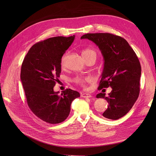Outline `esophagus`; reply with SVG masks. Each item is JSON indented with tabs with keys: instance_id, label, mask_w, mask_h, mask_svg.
<instances>
[{
	"instance_id": "34e87169",
	"label": "esophagus",
	"mask_w": 156,
	"mask_h": 156,
	"mask_svg": "<svg viewBox=\"0 0 156 156\" xmlns=\"http://www.w3.org/2000/svg\"><path fill=\"white\" fill-rule=\"evenodd\" d=\"M81 97H83V98H90V97H92V95L90 94H89L83 93V94H81Z\"/></svg>"
}]
</instances>
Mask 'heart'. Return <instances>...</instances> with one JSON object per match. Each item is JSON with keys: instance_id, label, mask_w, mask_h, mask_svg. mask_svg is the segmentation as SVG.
I'll return each instance as SVG.
<instances>
[{"instance_id": "heart-1", "label": "heart", "mask_w": 156, "mask_h": 156, "mask_svg": "<svg viewBox=\"0 0 156 156\" xmlns=\"http://www.w3.org/2000/svg\"><path fill=\"white\" fill-rule=\"evenodd\" d=\"M82 55L83 57V58L85 59H87V58H88V57H91V56H95L97 55V54L95 52V51L92 50V49H90V48H87L85 49V50L83 51H82ZM65 57H66V55H63L62 59H61V65L62 66H64V62H65ZM86 78H83L81 76H77L76 77H75L73 78V81H74V82L78 84V85H80L81 86H83L84 85V83L86 81Z\"/></svg>"}]
</instances>
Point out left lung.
<instances>
[{
	"label": "left lung",
	"instance_id": "obj_1",
	"mask_svg": "<svg viewBox=\"0 0 156 156\" xmlns=\"http://www.w3.org/2000/svg\"><path fill=\"white\" fill-rule=\"evenodd\" d=\"M92 41L101 50L104 59V69L98 89L111 87L108 97L100 93L97 98L108 101L104 117L116 120L132 108L140 93L141 66L138 57L127 41L109 33L87 34L81 37Z\"/></svg>",
	"mask_w": 156,
	"mask_h": 156
}]
</instances>
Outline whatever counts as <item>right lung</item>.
I'll use <instances>...</instances> for the list:
<instances>
[{
    "mask_svg": "<svg viewBox=\"0 0 156 156\" xmlns=\"http://www.w3.org/2000/svg\"><path fill=\"white\" fill-rule=\"evenodd\" d=\"M74 39L75 35L55 37L37 42L30 48L22 63L21 80L28 107L48 123L64 121L69 116L72 101L80 96L69 88L61 95L54 91L61 72V58Z\"/></svg>",
    "mask_w": 156,
    "mask_h": 156,
    "instance_id": "right-lung-1",
    "label": "right lung"
}]
</instances>
